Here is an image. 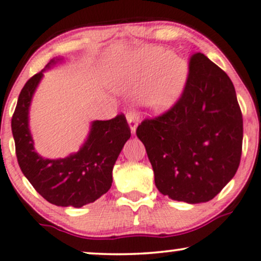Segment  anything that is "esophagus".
Listing matches in <instances>:
<instances>
[{"label": "esophagus", "mask_w": 261, "mask_h": 261, "mask_svg": "<svg viewBox=\"0 0 261 261\" xmlns=\"http://www.w3.org/2000/svg\"><path fill=\"white\" fill-rule=\"evenodd\" d=\"M127 122L129 124V128L132 130V133H136L137 127H138V122H139V116L134 114V112H128L127 114Z\"/></svg>", "instance_id": "34e87169"}]
</instances>
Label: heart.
<instances>
[{
  "mask_svg": "<svg viewBox=\"0 0 261 261\" xmlns=\"http://www.w3.org/2000/svg\"><path fill=\"white\" fill-rule=\"evenodd\" d=\"M189 66L162 48H145L110 63L106 80L118 92L138 89L141 106L152 112L169 110L184 92Z\"/></svg>",
  "mask_w": 261,
  "mask_h": 261,
  "instance_id": "obj_1",
  "label": "heart"
}]
</instances>
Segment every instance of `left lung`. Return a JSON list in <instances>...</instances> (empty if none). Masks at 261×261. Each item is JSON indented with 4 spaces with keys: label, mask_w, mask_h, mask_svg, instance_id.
I'll list each match as a JSON object with an SVG mask.
<instances>
[{
    "label": "left lung",
    "mask_w": 261,
    "mask_h": 261,
    "mask_svg": "<svg viewBox=\"0 0 261 261\" xmlns=\"http://www.w3.org/2000/svg\"><path fill=\"white\" fill-rule=\"evenodd\" d=\"M137 136L161 194L191 204L213 199L236 174L242 153V112L230 77L194 54L179 100L141 122Z\"/></svg>",
    "instance_id": "obj_1"
}]
</instances>
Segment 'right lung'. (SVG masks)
I'll use <instances>...</instances> for the list:
<instances>
[{
    "label": "right lung",
    "mask_w": 261,
    "mask_h": 261,
    "mask_svg": "<svg viewBox=\"0 0 261 261\" xmlns=\"http://www.w3.org/2000/svg\"><path fill=\"white\" fill-rule=\"evenodd\" d=\"M60 60L54 58L22 87L12 117V133L19 167L38 194L52 204L81 208L110 190L112 169L130 138V129L123 115L109 121H93L77 152L57 160L38 155L29 128V111L43 71Z\"/></svg>",
    "instance_id": "right-lung-1"
}]
</instances>
